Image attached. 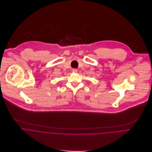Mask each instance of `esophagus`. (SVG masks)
<instances>
[{"mask_svg":"<svg viewBox=\"0 0 152 152\" xmlns=\"http://www.w3.org/2000/svg\"><path fill=\"white\" fill-rule=\"evenodd\" d=\"M72 71L73 72H77V69H75V68H73V69H72Z\"/></svg>","mask_w":152,"mask_h":152,"instance_id":"obj_1","label":"esophagus"}]
</instances>
